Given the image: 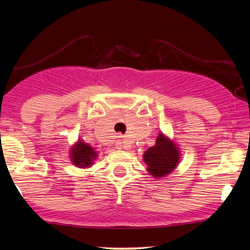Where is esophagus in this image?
I'll return each instance as SVG.
<instances>
[{
	"label": "esophagus",
	"mask_w": 250,
	"mask_h": 250,
	"mask_svg": "<svg viewBox=\"0 0 250 250\" xmlns=\"http://www.w3.org/2000/svg\"><path fill=\"white\" fill-rule=\"evenodd\" d=\"M116 146L117 149H126V147H129V146L126 145V142L125 140H119L116 143Z\"/></svg>",
	"instance_id": "obj_1"
}]
</instances>
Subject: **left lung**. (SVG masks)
Returning a JSON list of instances; mask_svg holds the SVG:
<instances>
[{
    "mask_svg": "<svg viewBox=\"0 0 250 250\" xmlns=\"http://www.w3.org/2000/svg\"><path fill=\"white\" fill-rule=\"evenodd\" d=\"M145 162L152 175L155 177L164 176L174 170L179 163V152L175 146L160 134L155 146L147 149L145 153Z\"/></svg>",
    "mask_w": 250,
    "mask_h": 250,
    "instance_id": "obj_1",
    "label": "left lung"
}]
</instances>
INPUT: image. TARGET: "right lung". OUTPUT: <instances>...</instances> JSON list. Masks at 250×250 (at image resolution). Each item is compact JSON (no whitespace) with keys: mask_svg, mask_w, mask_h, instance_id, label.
<instances>
[{"mask_svg":"<svg viewBox=\"0 0 250 250\" xmlns=\"http://www.w3.org/2000/svg\"><path fill=\"white\" fill-rule=\"evenodd\" d=\"M71 156H73L71 159H73L75 166L79 167H89L91 164V160L96 158V152L86 143L78 142V145L73 147Z\"/></svg>","mask_w":250,"mask_h":250,"instance_id":"add662e5","label":"right lung"}]
</instances>
